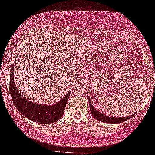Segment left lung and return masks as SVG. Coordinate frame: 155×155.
<instances>
[{
    "label": "left lung",
    "instance_id": "8db88e82",
    "mask_svg": "<svg viewBox=\"0 0 155 155\" xmlns=\"http://www.w3.org/2000/svg\"><path fill=\"white\" fill-rule=\"evenodd\" d=\"M88 101H89V109L90 111H91L92 116H93L94 118L97 119V120L101 121V122H105V123H109V124H119V123L124 122V121H126L128 119H130L131 117H132L135 114H133L132 115H130L128 117H111L109 116H107V115L101 113L100 111L97 110L94 108L93 104H91V101L90 100V98L89 96H87Z\"/></svg>",
    "mask_w": 155,
    "mask_h": 155
}]
</instances>
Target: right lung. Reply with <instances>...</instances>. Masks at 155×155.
<instances>
[{
  "label": "right lung",
  "mask_w": 155,
  "mask_h": 155,
  "mask_svg": "<svg viewBox=\"0 0 155 155\" xmlns=\"http://www.w3.org/2000/svg\"><path fill=\"white\" fill-rule=\"evenodd\" d=\"M13 71L14 64H13L10 74L9 88L12 100L18 110L27 118L40 124H49L59 120L63 116L71 91H69L64 95L59 101L51 105L32 102L23 97L18 91L15 84Z\"/></svg>",
  "instance_id": "right-lung-1"
}]
</instances>
